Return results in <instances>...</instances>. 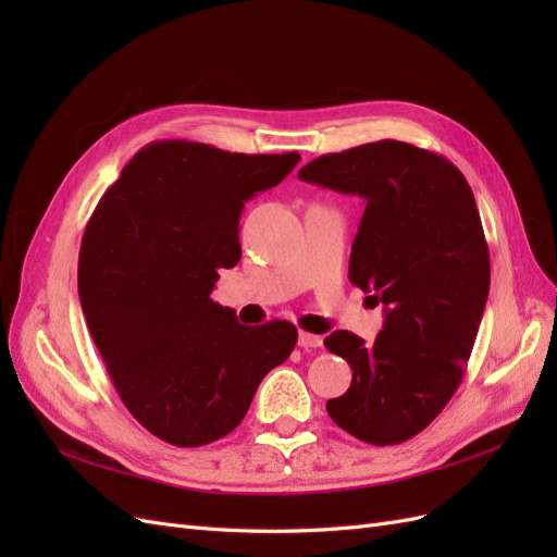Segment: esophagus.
I'll return each instance as SVG.
<instances>
[{"label":"esophagus","mask_w":557,"mask_h":557,"mask_svg":"<svg viewBox=\"0 0 557 557\" xmlns=\"http://www.w3.org/2000/svg\"><path fill=\"white\" fill-rule=\"evenodd\" d=\"M299 346L301 348H318L323 346V336L311 334V332H299Z\"/></svg>","instance_id":"34e87169"}]
</instances>
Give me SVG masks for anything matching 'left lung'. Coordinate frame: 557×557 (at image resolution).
Instances as JSON below:
<instances>
[{"label": "left lung", "mask_w": 557, "mask_h": 557, "mask_svg": "<svg viewBox=\"0 0 557 557\" xmlns=\"http://www.w3.org/2000/svg\"><path fill=\"white\" fill-rule=\"evenodd\" d=\"M297 176L364 199L348 278L385 307L374 344L348 330L323 342L352 369L327 413L360 442H407L458 391L491 290L474 193L444 156L395 139L320 156Z\"/></svg>", "instance_id": "obj_1"}]
</instances>
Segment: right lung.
I'll return each instance as SVG.
<instances>
[{
	"mask_svg": "<svg viewBox=\"0 0 557 557\" xmlns=\"http://www.w3.org/2000/svg\"><path fill=\"white\" fill-rule=\"evenodd\" d=\"M299 153L246 156L166 139L141 148L99 199L78 256V297L127 411L158 440L197 448L237 428L297 327L239 325L209 297L242 258L244 201Z\"/></svg>",
	"mask_w": 557,
	"mask_h": 557,
	"instance_id": "add662e5",
	"label": "right lung"
}]
</instances>
